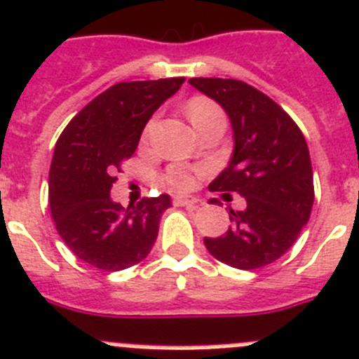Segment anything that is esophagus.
Returning <instances> with one entry per match:
<instances>
[{"instance_id": "1", "label": "esophagus", "mask_w": 359, "mask_h": 359, "mask_svg": "<svg viewBox=\"0 0 359 359\" xmlns=\"http://www.w3.org/2000/svg\"><path fill=\"white\" fill-rule=\"evenodd\" d=\"M173 203L179 207H187V209H195V207H198V200L196 198H186V196H175L173 198Z\"/></svg>"}]
</instances>
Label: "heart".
Listing matches in <instances>:
<instances>
[{
  "label": "heart",
  "instance_id": "obj_1",
  "mask_svg": "<svg viewBox=\"0 0 359 359\" xmlns=\"http://www.w3.org/2000/svg\"><path fill=\"white\" fill-rule=\"evenodd\" d=\"M216 104L212 100L205 99V97H195L191 99L189 104H187L186 113L187 118L191 120V123L198 122V120L205 118V116L212 115V113H217ZM166 182L170 184V187L175 191H189L191 187L195 186V175L186 168V166H180V164H175L172 168L166 172Z\"/></svg>",
  "mask_w": 359,
  "mask_h": 359
}]
</instances>
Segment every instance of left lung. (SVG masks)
<instances>
[{
  "label": "left lung",
  "mask_w": 359,
  "mask_h": 359,
  "mask_svg": "<svg viewBox=\"0 0 359 359\" xmlns=\"http://www.w3.org/2000/svg\"><path fill=\"white\" fill-rule=\"evenodd\" d=\"M189 85L216 100L230 118L233 152L209 189L237 193L243 210L229 207L225 236L205 237L219 262L251 271L287 253L310 219L313 172L306 140L273 99L237 79L193 78Z\"/></svg>",
  "instance_id": "8db88e82"
}]
</instances>
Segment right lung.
Returning <instances> with one entry per match:
<instances>
[{"mask_svg": "<svg viewBox=\"0 0 359 359\" xmlns=\"http://www.w3.org/2000/svg\"><path fill=\"white\" fill-rule=\"evenodd\" d=\"M184 78L118 83L97 95L60 136L49 170V207L63 243L83 262L122 271L152 250L170 195L122 207L111 200L113 172L130 157L161 104Z\"/></svg>", "mask_w": 359, "mask_h": 359, "instance_id": "right-lung-1", "label": "right lung"}]
</instances>
